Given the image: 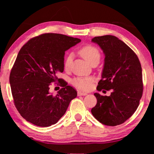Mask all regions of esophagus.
I'll list each match as a JSON object with an SVG mask.
<instances>
[{"label":"esophagus","mask_w":154,"mask_h":154,"mask_svg":"<svg viewBox=\"0 0 154 154\" xmlns=\"http://www.w3.org/2000/svg\"><path fill=\"white\" fill-rule=\"evenodd\" d=\"M77 94H78V96H85V95H87V93H85V92H82V91H78Z\"/></svg>","instance_id":"esophagus-1"}]
</instances>
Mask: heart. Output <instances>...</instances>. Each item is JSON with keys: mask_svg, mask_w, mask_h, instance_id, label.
<instances>
[{"mask_svg": "<svg viewBox=\"0 0 154 154\" xmlns=\"http://www.w3.org/2000/svg\"><path fill=\"white\" fill-rule=\"evenodd\" d=\"M79 54L90 64L95 61L100 60V52L99 50L91 45H84L79 50ZM72 61V54H69L65 58L64 62L65 69L69 68ZM93 78L87 77H77L73 80V85L77 88L83 91H88L92 87Z\"/></svg>", "mask_w": 154, "mask_h": 154, "instance_id": "1", "label": "heart"}]
</instances>
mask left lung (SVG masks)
<instances>
[{"mask_svg":"<svg viewBox=\"0 0 154 154\" xmlns=\"http://www.w3.org/2000/svg\"><path fill=\"white\" fill-rule=\"evenodd\" d=\"M92 42L99 45L105 56L97 89L112 92L109 97L94 93L97 103L91 112L104 125H119L132 116L140 104L143 93L141 64L132 49L116 36H97Z\"/></svg>","mask_w":154,"mask_h":154,"instance_id":"left-lung-1","label":"left lung"}]
</instances>
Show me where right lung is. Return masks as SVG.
I'll list each match as a JSON object with an SVG mask.
<instances>
[{
	"mask_svg": "<svg viewBox=\"0 0 154 154\" xmlns=\"http://www.w3.org/2000/svg\"><path fill=\"white\" fill-rule=\"evenodd\" d=\"M81 40L48 33L30 39L18 52L10 74L14 103L20 115L35 126H50L66 112L77 95L64 81L56 96L49 93L51 82H60L56 74L63 71L65 51Z\"/></svg>",
	"mask_w": 154,
	"mask_h": 154,
	"instance_id": "right-lung-1",
	"label": "right lung"
}]
</instances>
